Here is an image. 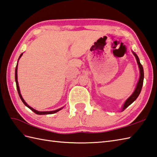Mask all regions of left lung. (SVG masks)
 I'll return each instance as SVG.
<instances>
[{
  "label": "left lung",
  "instance_id": "obj_1",
  "mask_svg": "<svg viewBox=\"0 0 157 157\" xmlns=\"http://www.w3.org/2000/svg\"><path fill=\"white\" fill-rule=\"evenodd\" d=\"M134 56H135L136 57V59L137 61V63L138 65V67H139V70H140V78H139V80H138V82L137 83V86L135 90H134V92H133V94L131 95L128 99L126 100V101L124 104L123 106H122V111H124L125 110V109L128 107L129 105L132 104L133 101H135L136 100V98H138V96H139V94L141 92V90H142V87H143V80H144V70H143V65H141L140 60H139V58L137 56V55L133 52Z\"/></svg>",
  "mask_w": 157,
  "mask_h": 157
}]
</instances>
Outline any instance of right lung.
I'll list each match as a JSON object with an SVG mask.
<instances>
[{
    "mask_svg": "<svg viewBox=\"0 0 157 157\" xmlns=\"http://www.w3.org/2000/svg\"><path fill=\"white\" fill-rule=\"evenodd\" d=\"M23 56V53H21V56H19V59L21 57V56ZM17 67H18V63L17 64V66H16V69H15V82H16V85H17V91H18V94H19V97H20V98L21 99V100H22V101H23V104L26 105L27 107H28L29 109H31V110L33 111V112H34L35 114H39V115H43V114H54V113H56V112H57L58 111H59V110H61L62 108H59V109H57V110H53V111H49V112H39V111H37V110H35V109H33V108H31V106H29V105L25 102V100H23V97H22V96H21V92H20V89H19V83H18V80H17Z\"/></svg>",
    "mask_w": 157,
    "mask_h": 157,
    "instance_id": "right-lung-1",
    "label": "right lung"
}]
</instances>
